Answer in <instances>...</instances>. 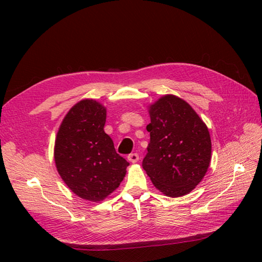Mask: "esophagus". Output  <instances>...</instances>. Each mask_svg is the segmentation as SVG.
<instances>
[{
  "mask_svg": "<svg viewBox=\"0 0 262 262\" xmlns=\"http://www.w3.org/2000/svg\"><path fill=\"white\" fill-rule=\"evenodd\" d=\"M127 159H128V161H129V162L136 163L137 161H138V159H140V157H138L137 153H130V154L127 157Z\"/></svg>",
  "mask_w": 262,
  "mask_h": 262,
  "instance_id": "1",
  "label": "esophagus"
}]
</instances>
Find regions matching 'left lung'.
Masks as SVG:
<instances>
[{"mask_svg": "<svg viewBox=\"0 0 262 262\" xmlns=\"http://www.w3.org/2000/svg\"><path fill=\"white\" fill-rule=\"evenodd\" d=\"M151 122L143 169L169 197H181L202 181L209 166L211 142L207 127L182 99L164 96L149 107Z\"/></svg>", "mask_w": 262, "mask_h": 262, "instance_id": "obj_1", "label": "left lung"}]
</instances>
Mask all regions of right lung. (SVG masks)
<instances>
[{
  "mask_svg": "<svg viewBox=\"0 0 262 262\" xmlns=\"http://www.w3.org/2000/svg\"><path fill=\"white\" fill-rule=\"evenodd\" d=\"M105 108L94 100H82L59 127L55 163L59 176L77 196L100 202L118 188L129 163L116 152L103 130Z\"/></svg>",
  "mask_w": 262,
  "mask_h": 262,
  "instance_id": "obj_1",
  "label": "right lung"
}]
</instances>
